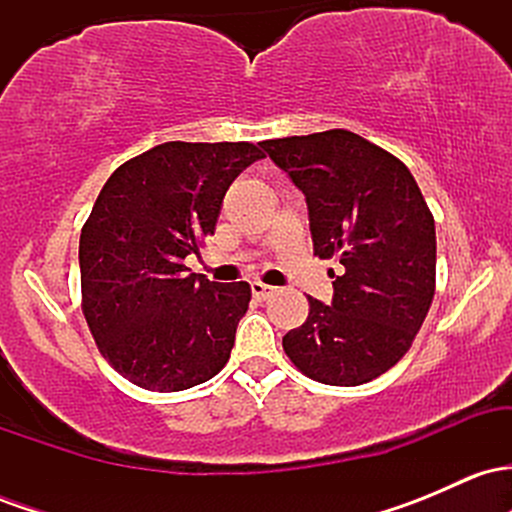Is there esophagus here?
I'll use <instances>...</instances> for the list:
<instances>
[{
  "label": "esophagus",
  "mask_w": 512,
  "mask_h": 512,
  "mask_svg": "<svg viewBox=\"0 0 512 512\" xmlns=\"http://www.w3.org/2000/svg\"><path fill=\"white\" fill-rule=\"evenodd\" d=\"M250 289H252V296H255L257 301H267V298L272 296V293H274L272 286L262 284V281H252V284H250Z\"/></svg>",
  "instance_id": "obj_1"
}]
</instances>
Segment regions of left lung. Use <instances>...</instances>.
Here are the masks:
<instances>
[{
  "instance_id": "left-lung-1",
  "label": "left lung",
  "mask_w": 512,
  "mask_h": 512,
  "mask_svg": "<svg viewBox=\"0 0 512 512\" xmlns=\"http://www.w3.org/2000/svg\"><path fill=\"white\" fill-rule=\"evenodd\" d=\"M260 146L305 195L315 255L342 264L332 303L308 296V320L286 332V356L317 383H370L407 354L431 308L433 214L409 168L354 132Z\"/></svg>"
}]
</instances>
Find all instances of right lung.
I'll return each mask as SVG.
<instances>
[{
	"instance_id": "obj_1",
	"label": "right lung",
	"mask_w": 512,
	"mask_h": 512,
	"mask_svg": "<svg viewBox=\"0 0 512 512\" xmlns=\"http://www.w3.org/2000/svg\"><path fill=\"white\" fill-rule=\"evenodd\" d=\"M260 146L166 142L110 175L81 228V310L98 351L129 383L180 392L228 363L248 281L190 274L223 197Z\"/></svg>"
}]
</instances>
